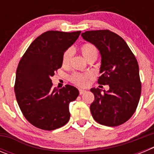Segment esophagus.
<instances>
[{"instance_id":"obj_1","label":"esophagus","mask_w":154,"mask_h":154,"mask_svg":"<svg viewBox=\"0 0 154 154\" xmlns=\"http://www.w3.org/2000/svg\"><path fill=\"white\" fill-rule=\"evenodd\" d=\"M79 94H80V95H82V94L85 93V92H86V91L84 90V89H79Z\"/></svg>"}]
</instances>
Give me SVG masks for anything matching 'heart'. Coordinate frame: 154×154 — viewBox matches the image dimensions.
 Instances as JSON below:
<instances>
[{
	"label": "heart",
	"mask_w": 154,
	"mask_h": 154,
	"mask_svg": "<svg viewBox=\"0 0 154 154\" xmlns=\"http://www.w3.org/2000/svg\"><path fill=\"white\" fill-rule=\"evenodd\" d=\"M80 51L82 56L88 62L95 61L99 54V51L96 46L90 42H86L80 46ZM72 56V50L68 48L64 51L62 57V64L64 67H66L69 65L71 58ZM92 77L90 73H79L74 72L69 77V80L75 85L78 86H85L87 85L88 80Z\"/></svg>",
	"instance_id": "obj_1"
}]
</instances>
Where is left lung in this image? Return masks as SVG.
<instances>
[{
  "label": "left lung",
  "mask_w": 154,
  "mask_h": 154,
  "mask_svg": "<svg viewBox=\"0 0 154 154\" xmlns=\"http://www.w3.org/2000/svg\"><path fill=\"white\" fill-rule=\"evenodd\" d=\"M85 40L96 46L102 56L98 83L109 85L102 93L92 89L95 99L90 106L92 117L99 124L117 126L131 118L138 106L141 82L137 58L124 40L109 30L88 31Z\"/></svg>",
  "instance_id": "obj_1"
}]
</instances>
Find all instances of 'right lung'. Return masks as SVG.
<instances>
[{
	"mask_svg": "<svg viewBox=\"0 0 154 154\" xmlns=\"http://www.w3.org/2000/svg\"><path fill=\"white\" fill-rule=\"evenodd\" d=\"M81 31H48L34 41L20 60L14 92L25 119L34 126L54 130L70 119L69 106L78 97L75 87L53 89L51 77L62 67L64 51L77 40Z\"/></svg>",
	"mask_w": 154,
	"mask_h": 154,
	"instance_id": "add662e5",
	"label": "right lung"
}]
</instances>
